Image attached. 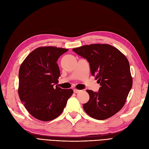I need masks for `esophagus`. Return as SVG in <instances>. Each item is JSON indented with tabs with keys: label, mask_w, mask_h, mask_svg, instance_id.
<instances>
[{
	"label": "esophagus",
	"mask_w": 149,
	"mask_h": 149,
	"mask_svg": "<svg viewBox=\"0 0 149 149\" xmlns=\"http://www.w3.org/2000/svg\"><path fill=\"white\" fill-rule=\"evenodd\" d=\"M73 91H74V93H80L81 91V90L77 89H73Z\"/></svg>",
	"instance_id": "34e87169"
}]
</instances>
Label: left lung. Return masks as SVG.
<instances>
[{
    "label": "left lung",
    "mask_w": 149,
    "mask_h": 149,
    "mask_svg": "<svg viewBox=\"0 0 149 149\" xmlns=\"http://www.w3.org/2000/svg\"><path fill=\"white\" fill-rule=\"evenodd\" d=\"M73 50L88 60L91 74L101 86L97 93L86 90L89 100L83 106L84 111L97 120L111 118L123 108L132 86L127 58L108 44L87 45Z\"/></svg>",
    "instance_id": "8db88e82"
}]
</instances>
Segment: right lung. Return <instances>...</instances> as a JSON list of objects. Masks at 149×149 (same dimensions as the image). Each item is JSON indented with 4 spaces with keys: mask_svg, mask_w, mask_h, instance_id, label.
Here are the masks:
<instances>
[{
    "mask_svg": "<svg viewBox=\"0 0 149 149\" xmlns=\"http://www.w3.org/2000/svg\"><path fill=\"white\" fill-rule=\"evenodd\" d=\"M68 49L55 47L35 49L20 65L18 93L26 109L35 118L49 121L59 116L72 96V89L56 85L60 76L57 60Z\"/></svg>",
    "mask_w": 149,
    "mask_h": 149,
    "instance_id": "1",
    "label": "right lung"
}]
</instances>
